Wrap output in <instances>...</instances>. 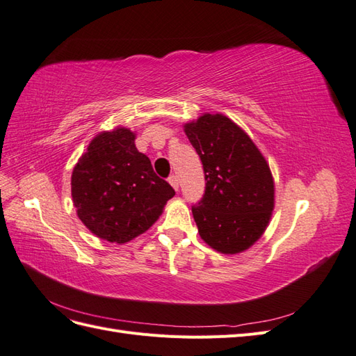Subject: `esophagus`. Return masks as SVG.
<instances>
[{
	"instance_id": "1",
	"label": "esophagus",
	"mask_w": 356,
	"mask_h": 356,
	"mask_svg": "<svg viewBox=\"0 0 356 356\" xmlns=\"http://www.w3.org/2000/svg\"><path fill=\"white\" fill-rule=\"evenodd\" d=\"M169 184L178 191V188H179V182H178V178H177L175 175H170V177H169Z\"/></svg>"
}]
</instances>
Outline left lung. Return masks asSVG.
<instances>
[{
  "instance_id": "8db88e82",
  "label": "left lung",
  "mask_w": 356,
  "mask_h": 356,
  "mask_svg": "<svg viewBox=\"0 0 356 356\" xmlns=\"http://www.w3.org/2000/svg\"><path fill=\"white\" fill-rule=\"evenodd\" d=\"M202 160L204 195L191 212L200 238L221 254L246 251L261 238L275 208V182L260 149L222 114L184 124Z\"/></svg>"
}]
</instances>
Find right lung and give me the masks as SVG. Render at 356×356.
<instances>
[{
  "mask_svg": "<svg viewBox=\"0 0 356 356\" xmlns=\"http://www.w3.org/2000/svg\"><path fill=\"white\" fill-rule=\"evenodd\" d=\"M127 127L96 135L74 166L71 195L79 218L98 238L118 245L147 232L175 196L138 152Z\"/></svg>",
  "mask_w": 356,
  "mask_h": 356,
  "instance_id": "right-lung-1",
  "label": "right lung"
}]
</instances>
